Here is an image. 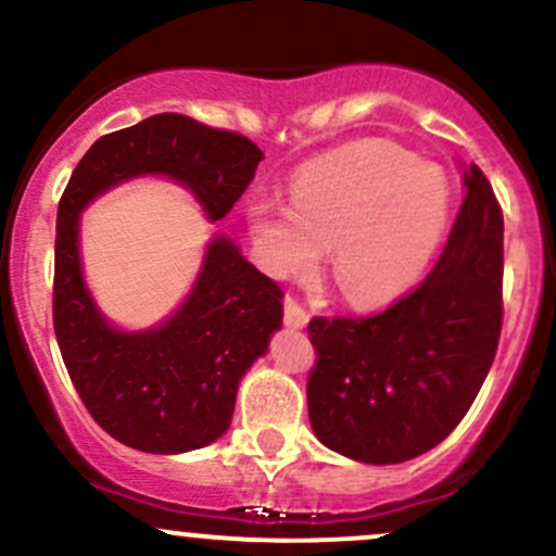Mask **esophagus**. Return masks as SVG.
Listing matches in <instances>:
<instances>
[{
    "instance_id": "34e87169",
    "label": "esophagus",
    "mask_w": 556,
    "mask_h": 556,
    "mask_svg": "<svg viewBox=\"0 0 556 556\" xmlns=\"http://www.w3.org/2000/svg\"><path fill=\"white\" fill-rule=\"evenodd\" d=\"M285 324L292 329H303L305 324H308V314H305V308L303 305H298L292 298L285 300Z\"/></svg>"
}]
</instances>
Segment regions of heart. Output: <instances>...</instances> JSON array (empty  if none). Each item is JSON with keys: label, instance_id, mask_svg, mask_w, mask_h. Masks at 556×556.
I'll list each match as a JSON object with an SVG mask.
<instances>
[{"label": "heart", "instance_id": "b5f03b06", "mask_svg": "<svg viewBox=\"0 0 556 556\" xmlns=\"http://www.w3.org/2000/svg\"><path fill=\"white\" fill-rule=\"evenodd\" d=\"M452 212L444 172L389 140H355L314 159L290 185V203H248L253 253L269 277L318 269L355 308H379L418 282L442 245Z\"/></svg>", "mask_w": 556, "mask_h": 556}]
</instances>
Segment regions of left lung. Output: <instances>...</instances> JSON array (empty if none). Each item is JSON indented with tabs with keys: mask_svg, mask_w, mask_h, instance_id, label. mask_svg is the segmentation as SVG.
I'll return each mask as SVG.
<instances>
[{
	"mask_svg": "<svg viewBox=\"0 0 556 556\" xmlns=\"http://www.w3.org/2000/svg\"><path fill=\"white\" fill-rule=\"evenodd\" d=\"M442 256L410 295L368 318L308 324L318 361L308 418L331 452L368 465L413 460L473 405L502 331L504 219L478 167Z\"/></svg>",
	"mask_w": 556,
	"mask_h": 556,
	"instance_id": "left-lung-1",
	"label": "left lung"
}]
</instances>
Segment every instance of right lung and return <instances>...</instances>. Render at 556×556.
I'll list each match as a JSON object with an SVG mask.
<instances>
[{"label": "right lung", "mask_w": 556, "mask_h": 556, "mask_svg": "<svg viewBox=\"0 0 556 556\" xmlns=\"http://www.w3.org/2000/svg\"><path fill=\"white\" fill-rule=\"evenodd\" d=\"M264 159L253 140L164 112L99 138L62 193L54 245V331L83 405L110 437L151 455H180L229 429L240 379L282 327L285 292L225 232L177 311L149 329H119L83 277L80 214L138 177H167L208 222L225 219Z\"/></svg>", "instance_id": "1"}]
</instances>
